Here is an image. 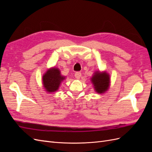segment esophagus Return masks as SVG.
<instances>
[{"label":"esophagus","mask_w":152,"mask_h":152,"mask_svg":"<svg viewBox=\"0 0 152 152\" xmlns=\"http://www.w3.org/2000/svg\"><path fill=\"white\" fill-rule=\"evenodd\" d=\"M81 75H82L81 73H80V72H77L75 73V77L76 78V79H80V77H81Z\"/></svg>","instance_id":"obj_1"}]
</instances>
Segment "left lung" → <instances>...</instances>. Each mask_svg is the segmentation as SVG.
<instances>
[{"mask_svg": "<svg viewBox=\"0 0 152 152\" xmlns=\"http://www.w3.org/2000/svg\"><path fill=\"white\" fill-rule=\"evenodd\" d=\"M95 91L101 94L107 91L109 87L110 77L108 73L106 72H96L91 79Z\"/></svg>", "mask_w": 152, "mask_h": 152, "instance_id": "left-lung-1", "label": "left lung"}]
</instances>
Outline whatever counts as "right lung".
<instances>
[{"label": "right lung", "mask_w": 152, "mask_h": 152, "mask_svg": "<svg viewBox=\"0 0 152 152\" xmlns=\"http://www.w3.org/2000/svg\"><path fill=\"white\" fill-rule=\"evenodd\" d=\"M65 79V77L61 75L58 68H53L48 70L43 76V85L49 93H53L59 88L61 82Z\"/></svg>", "instance_id": "right-lung-1"}]
</instances>
